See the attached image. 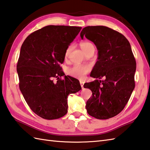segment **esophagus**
Wrapping results in <instances>:
<instances>
[{"label":"esophagus","instance_id":"esophagus-1","mask_svg":"<svg viewBox=\"0 0 150 150\" xmlns=\"http://www.w3.org/2000/svg\"><path fill=\"white\" fill-rule=\"evenodd\" d=\"M79 83H80V85H81V88H83V84H84V82L83 81H79Z\"/></svg>","mask_w":150,"mask_h":150}]
</instances>
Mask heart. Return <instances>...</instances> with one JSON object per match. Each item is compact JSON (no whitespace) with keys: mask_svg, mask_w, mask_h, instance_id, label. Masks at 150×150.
Returning <instances> with one entry per match:
<instances>
[{"mask_svg":"<svg viewBox=\"0 0 150 150\" xmlns=\"http://www.w3.org/2000/svg\"><path fill=\"white\" fill-rule=\"evenodd\" d=\"M81 48L83 51L85 53L89 49V48L94 47V45L90 42H81ZM72 50V47L69 46V47L67 48L65 53V56L67 57H68L70 52ZM91 66L88 65H81V64H76L71 68H70L68 71L69 74L71 75L72 77L77 78L79 79H83L85 76L86 75L87 73L91 71Z\"/></svg>","mask_w":150,"mask_h":150,"instance_id":"heart-1","label":"heart"}]
</instances>
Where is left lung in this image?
Wrapping results in <instances>:
<instances>
[{
	"label": "left lung",
	"instance_id": "8db88e82",
	"mask_svg": "<svg viewBox=\"0 0 150 150\" xmlns=\"http://www.w3.org/2000/svg\"><path fill=\"white\" fill-rule=\"evenodd\" d=\"M80 36L93 42L98 50L90 76L103 78L83 85L93 93L86 103L87 112L100 120L112 118L124 109L135 88L136 62L130 43L122 33L103 26L85 27Z\"/></svg>",
	"mask_w": 150,
	"mask_h": 150
}]
</instances>
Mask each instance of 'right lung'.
Wrapping results in <instances>:
<instances>
[{"label": "right lung", "instance_id": "add662e5", "mask_svg": "<svg viewBox=\"0 0 150 150\" xmlns=\"http://www.w3.org/2000/svg\"><path fill=\"white\" fill-rule=\"evenodd\" d=\"M81 29L48 25L29 35L21 46L17 65L21 92L33 112L42 118L54 120L65 115L69 94L81 89L78 79L65 76L60 67L67 48Z\"/></svg>", "mask_w": 150, "mask_h": 150}]
</instances>
